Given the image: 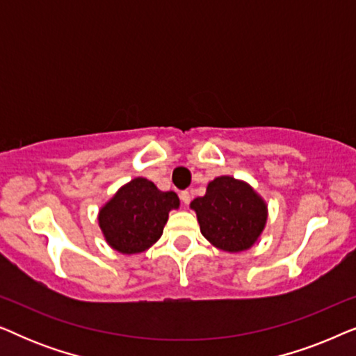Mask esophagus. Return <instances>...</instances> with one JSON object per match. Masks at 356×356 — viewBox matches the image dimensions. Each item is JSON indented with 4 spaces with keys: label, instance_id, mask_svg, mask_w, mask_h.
<instances>
[{
    "label": "esophagus",
    "instance_id": "1",
    "mask_svg": "<svg viewBox=\"0 0 356 356\" xmlns=\"http://www.w3.org/2000/svg\"><path fill=\"white\" fill-rule=\"evenodd\" d=\"M179 199H181V202L184 204V206H188V204L191 202V193L181 191V193H179Z\"/></svg>",
    "mask_w": 356,
    "mask_h": 356
}]
</instances>
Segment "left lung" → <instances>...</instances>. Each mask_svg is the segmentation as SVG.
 Here are the masks:
<instances>
[{
	"instance_id": "left-lung-1",
	"label": "left lung",
	"mask_w": 356,
	"mask_h": 356,
	"mask_svg": "<svg viewBox=\"0 0 356 356\" xmlns=\"http://www.w3.org/2000/svg\"><path fill=\"white\" fill-rule=\"evenodd\" d=\"M201 233L218 250L240 252L257 241L267 222V206L250 184L218 177L207 184L206 196L191 202Z\"/></svg>"
}]
</instances>
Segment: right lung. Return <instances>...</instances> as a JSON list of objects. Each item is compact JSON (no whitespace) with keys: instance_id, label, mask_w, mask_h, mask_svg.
Returning a JSON list of instances; mask_svg holds the SVG:
<instances>
[{"instance_id":"right-lung-1","label":"right lung","mask_w":356,"mask_h":356,"mask_svg":"<svg viewBox=\"0 0 356 356\" xmlns=\"http://www.w3.org/2000/svg\"><path fill=\"white\" fill-rule=\"evenodd\" d=\"M179 207L173 191L134 178L100 209L99 225L108 245L123 254L143 252L162 236L168 212Z\"/></svg>"}]
</instances>
